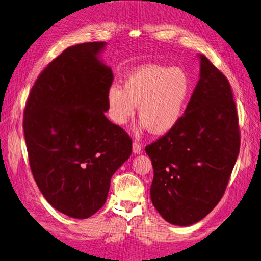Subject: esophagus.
<instances>
[{"instance_id": "obj_1", "label": "esophagus", "mask_w": 261, "mask_h": 261, "mask_svg": "<svg viewBox=\"0 0 261 261\" xmlns=\"http://www.w3.org/2000/svg\"><path fill=\"white\" fill-rule=\"evenodd\" d=\"M132 151H134V154H136V155L141 154L142 147L140 146V144H138L137 141H134V144H132Z\"/></svg>"}]
</instances>
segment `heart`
I'll return each mask as SVG.
<instances>
[{"label": "heart", "instance_id": "b5f03b06", "mask_svg": "<svg viewBox=\"0 0 261 261\" xmlns=\"http://www.w3.org/2000/svg\"><path fill=\"white\" fill-rule=\"evenodd\" d=\"M191 91V79L182 68L141 65L127 73L123 88L113 85L107 90L109 116L122 126L135 115L138 105L140 129L163 136L181 121Z\"/></svg>", "mask_w": 261, "mask_h": 261}]
</instances>
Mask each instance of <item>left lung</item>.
Returning a JSON list of instances; mask_svg holds the SVG:
<instances>
[{"label":"left lung","instance_id":"8db88e82","mask_svg":"<svg viewBox=\"0 0 261 261\" xmlns=\"http://www.w3.org/2000/svg\"><path fill=\"white\" fill-rule=\"evenodd\" d=\"M200 74L181 121L146 147L154 180L150 198L166 222L190 226L206 217L225 191L240 151L231 86L202 54Z\"/></svg>","mask_w":261,"mask_h":261}]
</instances>
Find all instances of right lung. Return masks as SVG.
I'll list each match as a JSON object with an SVG mask.
<instances>
[{"mask_svg": "<svg viewBox=\"0 0 261 261\" xmlns=\"http://www.w3.org/2000/svg\"><path fill=\"white\" fill-rule=\"evenodd\" d=\"M105 42L68 47L36 80L23 132L30 168L46 200L72 218L104 206L111 178L129 160L132 140L105 116L113 72Z\"/></svg>", "mask_w": 261, "mask_h": 261, "instance_id": "right-lung-1", "label": "right lung"}]
</instances>
